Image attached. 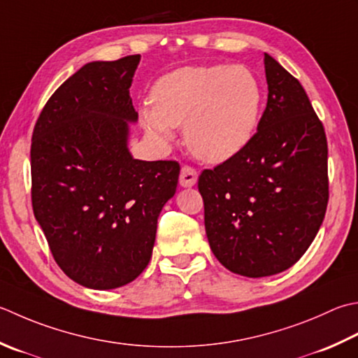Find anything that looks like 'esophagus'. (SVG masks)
I'll return each instance as SVG.
<instances>
[{"mask_svg": "<svg viewBox=\"0 0 358 358\" xmlns=\"http://www.w3.org/2000/svg\"><path fill=\"white\" fill-rule=\"evenodd\" d=\"M197 171L191 166H183L180 172V186L181 187H192L195 183H197Z\"/></svg>", "mask_w": 358, "mask_h": 358, "instance_id": "obj_1", "label": "esophagus"}]
</instances>
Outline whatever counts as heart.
I'll return each mask as SVG.
<instances>
[{
	"mask_svg": "<svg viewBox=\"0 0 358 358\" xmlns=\"http://www.w3.org/2000/svg\"><path fill=\"white\" fill-rule=\"evenodd\" d=\"M264 103V88L245 65H203L175 69L157 80L152 105L139 111L141 124L158 143H169L185 124V141L195 157L223 163L253 138Z\"/></svg>",
	"mask_w": 358,
	"mask_h": 358,
	"instance_id": "obj_1",
	"label": "heart"
}]
</instances>
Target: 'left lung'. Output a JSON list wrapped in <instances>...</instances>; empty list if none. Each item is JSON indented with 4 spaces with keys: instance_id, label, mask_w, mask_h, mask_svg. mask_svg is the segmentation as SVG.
I'll list each match as a JSON object with an SVG mask.
<instances>
[{
    "instance_id": "1",
    "label": "left lung",
    "mask_w": 358,
    "mask_h": 358,
    "mask_svg": "<svg viewBox=\"0 0 358 358\" xmlns=\"http://www.w3.org/2000/svg\"><path fill=\"white\" fill-rule=\"evenodd\" d=\"M268 99L250 144L203 171L209 247L236 275L271 276L296 264L323 223L327 141L303 85L265 54Z\"/></svg>"
}]
</instances>
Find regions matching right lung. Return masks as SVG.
I'll return each mask as SVG.
<instances>
[{
    "mask_svg": "<svg viewBox=\"0 0 358 358\" xmlns=\"http://www.w3.org/2000/svg\"><path fill=\"white\" fill-rule=\"evenodd\" d=\"M141 55L90 62L55 90L35 124L32 208L59 267L94 290L117 289L149 265L177 161L135 159L130 87Z\"/></svg>",
    "mask_w": 358,
    "mask_h": 358,
    "instance_id": "1",
    "label": "right lung"
}]
</instances>
